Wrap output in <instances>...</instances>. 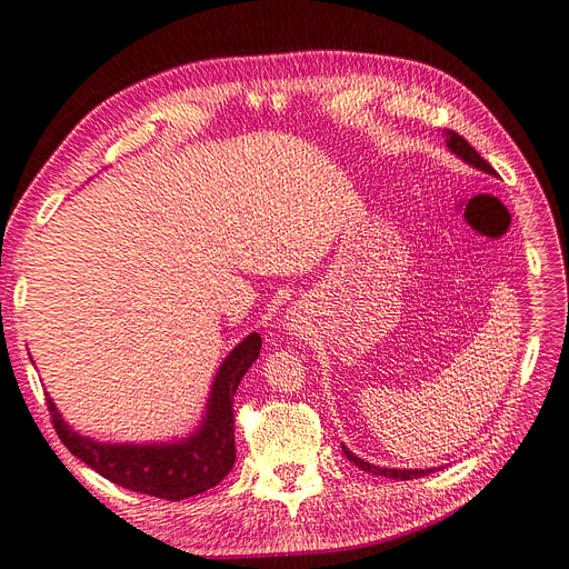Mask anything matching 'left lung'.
<instances>
[{
  "mask_svg": "<svg viewBox=\"0 0 569 569\" xmlns=\"http://www.w3.org/2000/svg\"><path fill=\"white\" fill-rule=\"evenodd\" d=\"M447 148L452 150L455 154H459V158L463 160V162H468V164H473L476 169H480V171H487V173H497L495 171V167L489 164L487 160H482L480 154H478V150L468 143L463 136H459L457 131H449L447 133ZM343 455L348 457V461H352L356 463L358 468H362L365 473H375V476H383V478H393V480H415V478H423V476H428V473H433V468H423V471H415V468H402V471H396V468H379V466H375V463H367V461H362L360 457H356L352 452H348V449L343 447Z\"/></svg>",
  "mask_w": 569,
  "mask_h": 569,
  "instance_id": "1",
  "label": "left lung"
}]
</instances>
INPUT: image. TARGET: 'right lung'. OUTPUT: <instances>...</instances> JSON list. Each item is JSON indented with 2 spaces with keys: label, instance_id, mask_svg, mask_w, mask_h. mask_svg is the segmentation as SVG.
Masks as SVG:
<instances>
[{
  "label": "right lung",
  "instance_id": "right-lung-1",
  "mask_svg": "<svg viewBox=\"0 0 569 569\" xmlns=\"http://www.w3.org/2000/svg\"><path fill=\"white\" fill-rule=\"evenodd\" d=\"M261 352V337L251 335L234 348L213 379L202 428L179 445H101L77 436L47 398L58 438L70 452L110 482L131 492L179 501L219 485L234 463L232 400L240 379Z\"/></svg>",
  "mask_w": 569,
  "mask_h": 569
}]
</instances>
